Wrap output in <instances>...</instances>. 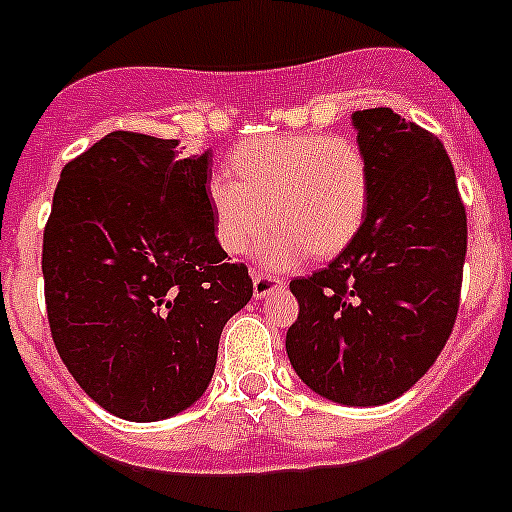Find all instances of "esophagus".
<instances>
[{
  "mask_svg": "<svg viewBox=\"0 0 512 512\" xmlns=\"http://www.w3.org/2000/svg\"><path fill=\"white\" fill-rule=\"evenodd\" d=\"M284 287V281L276 279V276L261 274V271H253V297L264 299L269 294H274L276 289Z\"/></svg>",
  "mask_w": 512,
  "mask_h": 512,
  "instance_id": "1",
  "label": "esophagus"
}]
</instances>
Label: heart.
Segmentation results:
<instances>
[{
	"mask_svg": "<svg viewBox=\"0 0 512 512\" xmlns=\"http://www.w3.org/2000/svg\"><path fill=\"white\" fill-rule=\"evenodd\" d=\"M233 172L208 180L215 238L231 256L261 241L266 266L307 256H335L363 225L370 172L358 144L337 134H269L248 139L231 154Z\"/></svg>",
	"mask_w": 512,
	"mask_h": 512,
	"instance_id": "heart-1",
	"label": "heart"
}]
</instances>
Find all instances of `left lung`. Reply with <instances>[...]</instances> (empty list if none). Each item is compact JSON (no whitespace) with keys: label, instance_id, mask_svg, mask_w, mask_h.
<instances>
[{"label":"left lung","instance_id":"left-lung-1","mask_svg":"<svg viewBox=\"0 0 512 512\" xmlns=\"http://www.w3.org/2000/svg\"><path fill=\"white\" fill-rule=\"evenodd\" d=\"M370 172L363 225L327 269L289 284L294 373L342 406L409 391L452 335L467 215L444 144L391 109L353 114Z\"/></svg>","mask_w":512,"mask_h":512}]
</instances>
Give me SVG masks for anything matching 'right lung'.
<instances>
[{"label":"right lung","instance_id":"obj_1","mask_svg":"<svg viewBox=\"0 0 512 512\" xmlns=\"http://www.w3.org/2000/svg\"><path fill=\"white\" fill-rule=\"evenodd\" d=\"M213 152L111 131L60 172L42 238L53 342L78 386L126 421L200 401L225 322L253 297L215 238Z\"/></svg>","mask_w":512,"mask_h":512}]
</instances>
